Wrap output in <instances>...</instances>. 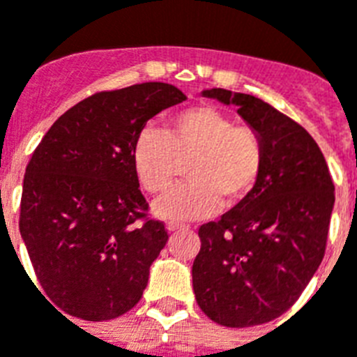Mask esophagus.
Returning a JSON list of instances; mask_svg holds the SVG:
<instances>
[{
	"label": "esophagus",
	"instance_id": "1",
	"mask_svg": "<svg viewBox=\"0 0 357 357\" xmlns=\"http://www.w3.org/2000/svg\"><path fill=\"white\" fill-rule=\"evenodd\" d=\"M167 231H178V229H188L190 226L188 225H178V222H167L166 225Z\"/></svg>",
	"mask_w": 357,
	"mask_h": 357
}]
</instances>
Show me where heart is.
<instances>
[{"label":"heart","mask_w":357,"mask_h":357,"mask_svg":"<svg viewBox=\"0 0 357 357\" xmlns=\"http://www.w3.org/2000/svg\"><path fill=\"white\" fill-rule=\"evenodd\" d=\"M264 140L250 123H235L211 105L172 114L166 131L146 128L135 138L131 160L138 181L151 195L173 188L188 164V184L155 204L162 219L191 220L215 215L220 200L235 206L252 195L263 175Z\"/></svg>","instance_id":"heart-1"}]
</instances>
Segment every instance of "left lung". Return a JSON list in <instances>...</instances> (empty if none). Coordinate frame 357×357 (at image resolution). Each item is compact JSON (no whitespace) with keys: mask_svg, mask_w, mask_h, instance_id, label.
<instances>
[{"mask_svg":"<svg viewBox=\"0 0 357 357\" xmlns=\"http://www.w3.org/2000/svg\"><path fill=\"white\" fill-rule=\"evenodd\" d=\"M237 113L264 140L252 195L199 228L193 290L200 310L244 328L282 316L319 268L334 208V182L316 140L296 120L252 94L202 93Z\"/></svg>","mask_w":357,"mask_h":357,"instance_id":"obj_1","label":"left lung"}]
</instances>
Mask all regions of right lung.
<instances>
[{
    "instance_id": "obj_1",
    "label": "right lung",
    "mask_w": 357,
    "mask_h": 357,
    "mask_svg": "<svg viewBox=\"0 0 357 357\" xmlns=\"http://www.w3.org/2000/svg\"><path fill=\"white\" fill-rule=\"evenodd\" d=\"M184 100L162 82L94 93L32 153L20 234L45 296L36 290L69 316L114 319L140 301L167 229L147 215L132 144L147 120Z\"/></svg>"
}]
</instances>
